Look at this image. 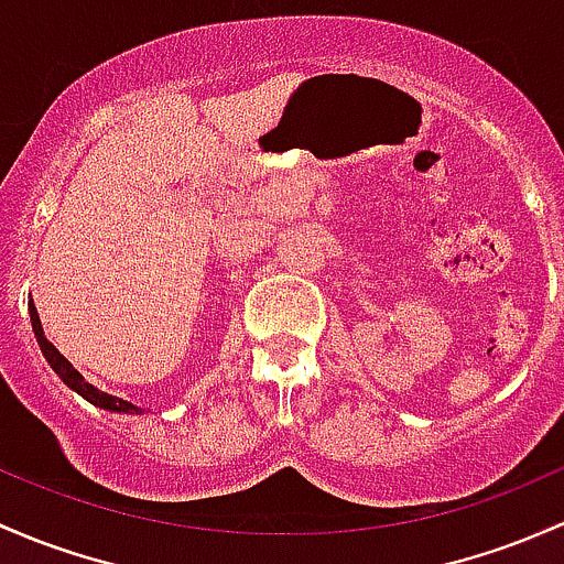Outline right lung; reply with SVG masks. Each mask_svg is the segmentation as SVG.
Listing matches in <instances>:
<instances>
[{"mask_svg": "<svg viewBox=\"0 0 564 564\" xmlns=\"http://www.w3.org/2000/svg\"><path fill=\"white\" fill-rule=\"evenodd\" d=\"M29 316H32L34 337H37L40 351H43V357L47 359V365L53 367V372H56V376L62 378V381L67 383L69 389L78 391L83 400H88V402H91V405L102 408V411H110V413H145V411H142V408L132 405V402L121 400V397H116V394H108V391H102V389L94 387V383H88L86 378H83L80 372L75 370L73 365H69V359L64 357V354L58 351V348L53 346V343L45 337L43 322H40V313H37V307H34V302H29Z\"/></svg>", "mask_w": 564, "mask_h": 564, "instance_id": "right-lung-1", "label": "right lung"}]
</instances>
